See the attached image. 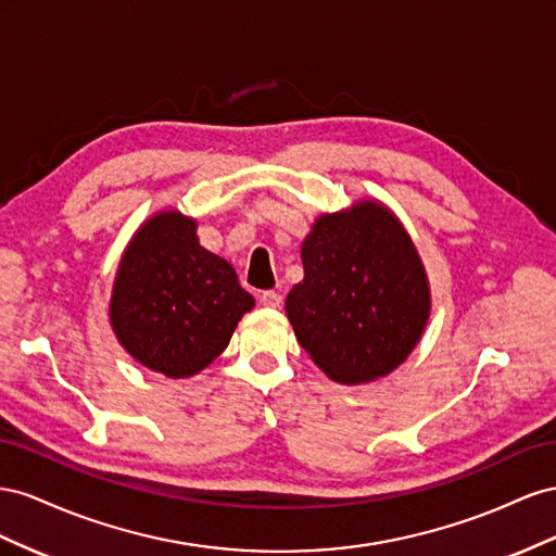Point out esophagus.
<instances>
[{"label":"esophagus","mask_w":556,"mask_h":556,"mask_svg":"<svg viewBox=\"0 0 556 556\" xmlns=\"http://www.w3.org/2000/svg\"><path fill=\"white\" fill-rule=\"evenodd\" d=\"M261 305L263 307H279L281 305V295L277 291H263L261 293Z\"/></svg>","instance_id":"obj_1"}]
</instances>
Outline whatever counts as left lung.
<instances>
[{
	"label": "left lung",
	"instance_id": "obj_1",
	"mask_svg": "<svg viewBox=\"0 0 556 556\" xmlns=\"http://www.w3.org/2000/svg\"><path fill=\"white\" fill-rule=\"evenodd\" d=\"M305 279L287 298L298 342L330 379L389 375L421 338L431 309L421 261L375 202L326 214L303 242Z\"/></svg>",
	"mask_w": 556,
	"mask_h": 556
}]
</instances>
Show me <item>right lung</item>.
Wrapping results in <instances>:
<instances>
[{"label": "right lung", "mask_w": 556, "mask_h": 556, "mask_svg": "<svg viewBox=\"0 0 556 556\" xmlns=\"http://www.w3.org/2000/svg\"><path fill=\"white\" fill-rule=\"evenodd\" d=\"M251 307L232 265L200 247L195 220L167 212L153 216L125 251L111 326L141 366L190 377L224 352Z\"/></svg>", "instance_id": "right-lung-1"}]
</instances>
